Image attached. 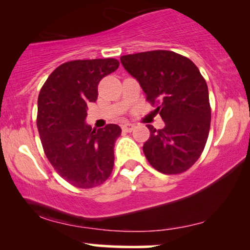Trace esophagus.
Masks as SVG:
<instances>
[{
  "label": "esophagus",
  "instance_id": "34e87169",
  "mask_svg": "<svg viewBox=\"0 0 250 250\" xmlns=\"http://www.w3.org/2000/svg\"><path fill=\"white\" fill-rule=\"evenodd\" d=\"M135 129V125L132 123H125V125H122V130L125 132H131Z\"/></svg>",
  "mask_w": 250,
  "mask_h": 250
}]
</instances>
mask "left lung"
<instances>
[{
  "label": "left lung",
  "mask_w": 250,
  "mask_h": 250,
  "mask_svg": "<svg viewBox=\"0 0 250 250\" xmlns=\"http://www.w3.org/2000/svg\"><path fill=\"white\" fill-rule=\"evenodd\" d=\"M121 62L156 106L165 128L147 125L143 151L149 165L166 175L182 174L200 158L210 129L208 86L194 62L168 50L122 56Z\"/></svg>",
  "instance_id": "8db88e82"
}]
</instances>
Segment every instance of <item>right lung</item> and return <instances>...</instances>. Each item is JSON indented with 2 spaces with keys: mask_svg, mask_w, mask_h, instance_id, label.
Listing matches in <instances>:
<instances>
[{
  "mask_svg": "<svg viewBox=\"0 0 250 250\" xmlns=\"http://www.w3.org/2000/svg\"><path fill=\"white\" fill-rule=\"evenodd\" d=\"M119 65L114 58L64 62L40 90L36 125L43 151L59 176L75 188H95L112 174L121 128L95 129L84 120L88 104L97 101L101 80Z\"/></svg>",
  "mask_w": 250,
  "mask_h": 250,
  "instance_id": "right-lung-1",
  "label": "right lung"
}]
</instances>
